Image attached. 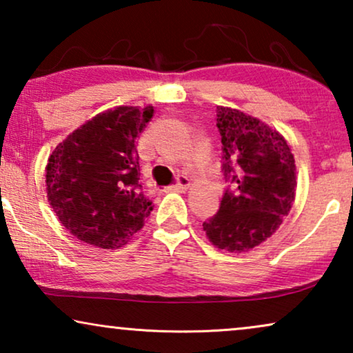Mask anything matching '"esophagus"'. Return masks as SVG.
<instances>
[{
	"label": "esophagus",
	"mask_w": 353,
	"mask_h": 353,
	"mask_svg": "<svg viewBox=\"0 0 353 353\" xmlns=\"http://www.w3.org/2000/svg\"><path fill=\"white\" fill-rule=\"evenodd\" d=\"M190 185H191L190 178L185 176V175H180V176L176 178V185L170 186V188H168V190H170V191H178V192H185L188 188H190Z\"/></svg>",
	"instance_id": "34e87169"
}]
</instances>
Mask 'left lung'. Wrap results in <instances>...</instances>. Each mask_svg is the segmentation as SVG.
Instances as JSON below:
<instances>
[{
	"instance_id": "1",
	"label": "left lung",
	"mask_w": 353,
	"mask_h": 353,
	"mask_svg": "<svg viewBox=\"0 0 353 353\" xmlns=\"http://www.w3.org/2000/svg\"><path fill=\"white\" fill-rule=\"evenodd\" d=\"M223 176L234 186L221 197L216 215L202 223L219 249L245 252L283 223L296 197V163L281 133L231 108H216Z\"/></svg>"
}]
</instances>
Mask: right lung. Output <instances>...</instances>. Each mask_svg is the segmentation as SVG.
Instances as JSON below:
<instances>
[{"mask_svg":"<svg viewBox=\"0 0 353 353\" xmlns=\"http://www.w3.org/2000/svg\"><path fill=\"white\" fill-rule=\"evenodd\" d=\"M152 114V105L105 110L70 133L48 159V201L77 239L119 249L143 228L154 205L141 191L137 138Z\"/></svg>","mask_w":353,"mask_h":353,"instance_id":"obj_1","label":"right lung"}]
</instances>
